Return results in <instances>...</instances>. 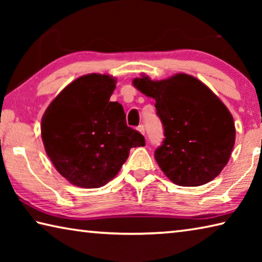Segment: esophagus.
Returning a JSON list of instances; mask_svg holds the SVG:
<instances>
[{
	"label": "esophagus",
	"mask_w": 262,
	"mask_h": 262,
	"mask_svg": "<svg viewBox=\"0 0 262 262\" xmlns=\"http://www.w3.org/2000/svg\"><path fill=\"white\" fill-rule=\"evenodd\" d=\"M137 130H139L142 135H144L145 129H144V126L143 125H140L139 127H137Z\"/></svg>",
	"instance_id": "34e87169"
}]
</instances>
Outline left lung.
Returning <instances> with one entry per match:
<instances>
[{"label":"left lung","mask_w":262,"mask_h":262,"mask_svg":"<svg viewBox=\"0 0 262 262\" xmlns=\"http://www.w3.org/2000/svg\"><path fill=\"white\" fill-rule=\"evenodd\" d=\"M137 90L156 100L165 139L155 159L172 183L195 187L209 183L227 165L236 140L233 118L201 81L177 74L163 81L142 76Z\"/></svg>","instance_id":"obj_1"}]
</instances>
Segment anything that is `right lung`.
Segmentation results:
<instances>
[{"label":"right lung","instance_id":"1","mask_svg":"<svg viewBox=\"0 0 262 262\" xmlns=\"http://www.w3.org/2000/svg\"><path fill=\"white\" fill-rule=\"evenodd\" d=\"M114 77L89 74L68 84L43 113L41 137L47 156L70 184L98 188L112 180L129 156L145 144L128 127L121 104L110 101Z\"/></svg>","mask_w":262,"mask_h":262}]
</instances>
